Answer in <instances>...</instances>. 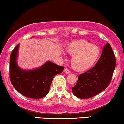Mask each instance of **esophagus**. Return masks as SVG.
<instances>
[{
    "mask_svg": "<svg viewBox=\"0 0 124 124\" xmlns=\"http://www.w3.org/2000/svg\"><path fill=\"white\" fill-rule=\"evenodd\" d=\"M64 72H65V73H66V74L71 73V71H70V70H68V69H67V68L64 70Z\"/></svg>",
    "mask_w": 124,
    "mask_h": 124,
    "instance_id": "obj_1",
    "label": "esophagus"
}]
</instances>
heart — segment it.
Listing matches in <instances>:
<instances>
[{"mask_svg":"<svg viewBox=\"0 0 124 124\" xmlns=\"http://www.w3.org/2000/svg\"><path fill=\"white\" fill-rule=\"evenodd\" d=\"M67 52L73 55L71 65L78 71L88 70L98 59L101 51L99 47L84 39L71 41L67 47Z\"/></svg>","mask_w":124,"mask_h":124,"instance_id":"1","label":"heart"}]
</instances>
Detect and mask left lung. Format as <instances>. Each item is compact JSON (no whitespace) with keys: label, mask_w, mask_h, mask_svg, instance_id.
<instances>
[{"label":"left lung","mask_w":124,"mask_h":124,"mask_svg":"<svg viewBox=\"0 0 124 124\" xmlns=\"http://www.w3.org/2000/svg\"><path fill=\"white\" fill-rule=\"evenodd\" d=\"M115 65V56L107 42L95 65L78 77L76 86L72 87L73 94L77 98L85 99L101 93L109 85Z\"/></svg>","instance_id":"obj_1"}]
</instances>
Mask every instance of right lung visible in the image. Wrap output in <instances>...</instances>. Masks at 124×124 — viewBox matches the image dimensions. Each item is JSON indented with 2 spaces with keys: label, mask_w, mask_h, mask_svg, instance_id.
I'll list each match as a JSON object with an SVG mask.
<instances>
[{
  "label": "right lung",
  "mask_w": 124,
  "mask_h": 124,
  "mask_svg": "<svg viewBox=\"0 0 124 124\" xmlns=\"http://www.w3.org/2000/svg\"><path fill=\"white\" fill-rule=\"evenodd\" d=\"M19 44L12 50L10 56V80L14 88L21 94L30 98L38 99L47 95L53 78L61 73L64 67L47 61L38 68L26 70L18 67L17 57Z\"/></svg>",
  "instance_id": "right-lung-1"
}]
</instances>
